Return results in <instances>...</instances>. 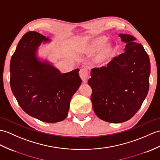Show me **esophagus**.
<instances>
[{
    "instance_id": "34e87169",
    "label": "esophagus",
    "mask_w": 160,
    "mask_h": 160,
    "mask_svg": "<svg viewBox=\"0 0 160 160\" xmlns=\"http://www.w3.org/2000/svg\"><path fill=\"white\" fill-rule=\"evenodd\" d=\"M79 75L84 82H87L88 78V72L87 69H81L79 72Z\"/></svg>"
}]
</instances>
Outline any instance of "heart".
<instances>
[{
  "label": "heart",
  "mask_w": 160,
  "mask_h": 160,
  "mask_svg": "<svg viewBox=\"0 0 160 160\" xmlns=\"http://www.w3.org/2000/svg\"><path fill=\"white\" fill-rule=\"evenodd\" d=\"M106 35H100L89 39L85 44L83 52L87 54H92L96 52L94 61L98 64H104L112 57L114 47L111 43L107 42Z\"/></svg>",
  "instance_id": "b5f03b06"
}]
</instances>
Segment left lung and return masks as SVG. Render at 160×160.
<instances>
[{"label": "left lung", "mask_w": 160, "mask_h": 160, "mask_svg": "<svg viewBox=\"0 0 160 160\" xmlns=\"http://www.w3.org/2000/svg\"><path fill=\"white\" fill-rule=\"evenodd\" d=\"M125 52L113 58L106 67L91 69L88 84L96 115L103 121L118 123L134 116L149 88L151 64L148 55L134 37L118 35Z\"/></svg>", "instance_id": "1"}]
</instances>
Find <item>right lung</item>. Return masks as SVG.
<instances>
[{"instance_id":"add662e5","label":"right lung","mask_w":160,"mask_h":160,"mask_svg":"<svg viewBox=\"0 0 160 160\" xmlns=\"http://www.w3.org/2000/svg\"><path fill=\"white\" fill-rule=\"evenodd\" d=\"M50 39L35 31L22 37L10 62V86L26 113L53 123L68 114L73 95L80 86L79 69L61 73L47 61L37 57L40 44Z\"/></svg>"}]
</instances>
